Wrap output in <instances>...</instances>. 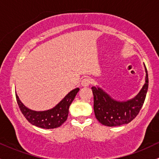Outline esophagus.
<instances>
[{"label": "esophagus", "mask_w": 159, "mask_h": 159, "mask_svg": "<svg viewBox=\"0 0 159 159\" xmlns=\"http://www.w3.org/2000/svg\"><path fill=\"white\" fill-rule=\"evenodd\" d=\"M90 84H91V80L89 78H84L81 82V85L82 87H88Z\"/></svg>", "instance_id": "1"}]
</instances>
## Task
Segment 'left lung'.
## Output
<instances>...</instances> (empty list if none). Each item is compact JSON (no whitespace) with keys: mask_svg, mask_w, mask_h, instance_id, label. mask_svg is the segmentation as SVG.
Wrapping results in <instances>:
<instances>
[{"mask_svg":"<svg viewBox=\"0 0 159 159\" xmlns=\"http://www.w3.org/2000/svg\"><path fill=\"white\" fill-rule=\"evenodd\" d=\"M145 66V65H144ZM146 69V83L135 98L126 101L113 99L101 88L92 87L93 110L97 120L107 126H118L130 123L139 113L148 91V78Z\"/></svg>","mask_w":159,"mask_h":159,"instance_id":"left-lung-1","label":"left lung"}]
</instances>
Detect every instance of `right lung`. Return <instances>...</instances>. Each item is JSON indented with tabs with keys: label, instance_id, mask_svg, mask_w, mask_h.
<instances>
[{
	"label": "right lung",
	"instance_id": "obj_1",
	"mask_svg": "<svg viewBox=\"0 0 159 159\" xmlns=\"http://www.w3.org/2000/svg\"><path fill=\"white\" fill-rule=\"evenodd\" d=\"M78 91V88L72 90L55 107L45 111H35L27 108L20 101L16 93V98L20 111L32 125L43 129H54L59 127L66 121L70 105Z\"/></svg>",
	"mask_w": 159,
	"mask_h": 159
}]
</instances>
